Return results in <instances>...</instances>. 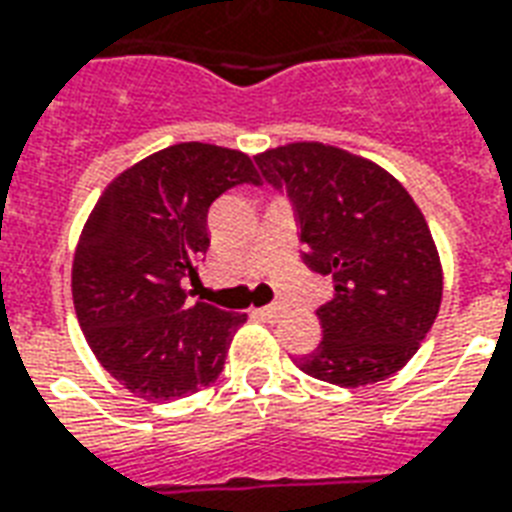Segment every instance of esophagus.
<instances>
[{
    "mask_svg": "<svg viewBox=\"0 0 512 512\" xmlns=\"http://www.w3.org/2000/svg\"><path fill=\"white\" fill-rule=\"evenodd\" d=\"M283 310H286V307L280 305V302H275V305L261 307L259 315H264V318H280V315H283Z\"/></svg>",
    "mask_w": 512,
    "mask_h": 512,
    "instance_id": "obj_1",
    "label": "esophagus"
}]
</instances>
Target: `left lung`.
<instances>
[{
	"mask_svg": "<svg viewBox=\"0 0 512 512\" xmlns=\"http://www.w3.org/2000/svg\"><path fill=\"white\" fill-rule=\"evenodd\" d=\"M261 183L294 207L302 261L332 278L315 310L324 340L297 367L334 386L378 383L402 370L432 329L443 270L424 215L372 161L294 142L256 156Z\"/></svg>",
	"mask_w": 512,
	"mask_h": 512,
	"instance_id": "obj_1",
	"label": "left lung"
}]
</instances>
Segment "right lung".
Wrapping results in <instances>:
<instances>
[{
	"mask_svg": "<svg viewBox=\"0 0 512 512\" xmlns=\"http://www.w3.org/2000/svg\"><path fill=\"white\" fill-rule=\"evenodd\" d=\"M240 151L180 142L121 172L80 234L72 299L99 364L153 402L197 394L224 370L245 313L191 302L207 213L234 186H259Z\"/></svg>",
	"mask_w": 512,
	"mask_h": 512,
	"instance_id": "add662e5",
	"label": "right lung"
}]
</instances>
